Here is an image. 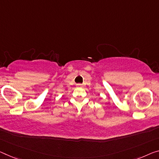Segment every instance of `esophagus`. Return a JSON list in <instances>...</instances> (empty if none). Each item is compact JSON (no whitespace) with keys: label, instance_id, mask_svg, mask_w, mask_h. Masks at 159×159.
Returning a JSON list of instances; mask_svg holds the SVG:
<instances>
[{"label":"esophagus","instance_id":"34e87169","mask_svg":"<svg viewBox=\"0 0 159 159\" xmlns=\"http://www.w3.org/2000/svg\"><path fill=\"white\" fill-rule=\"evenodd\" d=\"M77 87H82V84H77Z\"/></svg>","mask_w":159,"mask_h":159}]
</instances>
